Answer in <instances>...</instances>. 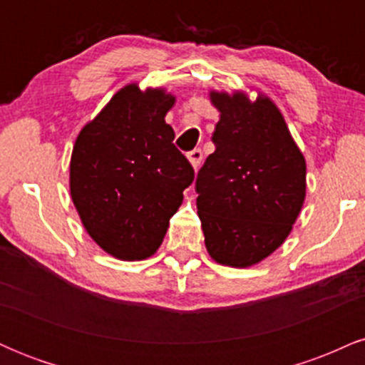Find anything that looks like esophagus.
Returning <instances> with one entry per match:
<instances>
[{"mask_svg": "<svg viewBox=\"0 0 365 365\" xmlns=\"http://www.w3.org/2000/svg\"><path fill=\"white\" fill-rule=\"evenodd\" d=\"M187 158H188V161H190V165L194 166V170H197V168H199L200 161H202V150H200V149L190 150V153L187 154Z\"/></svg>", "mask_w": 365, "mask_h": 365, "instance_id": "34e87169", "label": "esophagus"}]
</instances>
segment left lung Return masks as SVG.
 <instances>
[{
	"label": "left lung",
	"instance_id": "obj_1",
	"mask_svg": "<svg viewBox=\"0 0 365 365\" xmlns=\"http://www.w3.org/2000/svg\"><path fill=\"white\" fill-rule=\"evenodd\" d=\"M220 111L195 180L204 242L216 262L249 267L290 235L305 199V159L276 104L259 94H209Z\"/></svg>",
	"mask_w": 365,
	"mask_h": 365
}]
</instances>
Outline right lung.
<instances>
[{
  "label": "right lung",
  "instance_id": "add662e5",
  "mask_svg": "<svg viewBox=\"0 0 365 365\" xmlns=\"http://www.w3.org/2000/svg\"><path fill=\"white\" fill-rule=\"evenodd\" d=\"M175 96L128 83L81 130L70 194L83 228L104 252L142 261L159 249L194 168L165 121Z\"/></svg>",
  "mask_w": 365,
  "mask_h": 365
}]
</instances>
